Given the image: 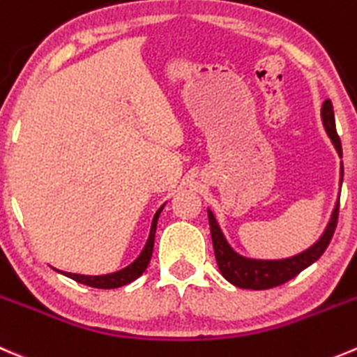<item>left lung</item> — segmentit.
Wrapping results in <instances>:
<instances>
[{
	"label": "left lung",
	"mask_w": 357,
	"mask_h": 357,
	"mask_svg": "<svg viewBox=\"0 0 357 357\" xmlns=\"http://www.w3.org/2000/svg\"><path fill=\"white\" fill-rule=\"evenodd\" d=\"M321 119H323V126L326 129L328 136H330L331 143H333L335 150L342 157V143L340 137L337 134V127H335V113L333 105L330 99L323 102L321 108ZM342 176H344V167H340V185H342ZM338 206H335L331 220L328 223L326 230L321 235L319 241L309 249H305L300 255L291 256V258L284 259H252L245 258V256L238 255L228 241L225 238L223 231H221L220 225H218L214 214L207 209L209 214V227H211V237H213V248L214 256H216V263L220 266V272L228 282H231L237 288L244 289H271L275 286H281L298 275L300 272L305 271L307 266L312 265L316 259L321 258L324 251H326L328 244H330L331 237L335 234L338 221Z\"/></svg>",
	"instance_id": "left-lung-1"
}]
</instances>
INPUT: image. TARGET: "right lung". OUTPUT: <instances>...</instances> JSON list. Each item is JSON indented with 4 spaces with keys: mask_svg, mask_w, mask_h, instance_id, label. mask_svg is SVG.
<instances>
[{
    "mask_svg": "<svg viewBox=\"0 0 357 357\" xmlns=\"http://www.w3.org/2000/svg\"><path fill=\"white\" fill-rule=\"evenodd\" d=\"M162 209L155 213L153 221H151V230H150V237H148L146 245L144 249L141 251V255L130 263L129 266L122 268L119 272H113V274H106V275H82V274H71V272H61L64 274L66 278H71L73 281L79 282V284H85V286H91V288H99V289H115L120 288V286H126L129 282L136 281L139 275H143V272L146 271L148 263L151 259V252H153V244H155V230H157V221L158 216H160Z\"/></svg>",
    "mask_w": 357,
    "mask_h": 357,
    "instance_id": "1",
    "label": "right lung"
}]
</instances>
